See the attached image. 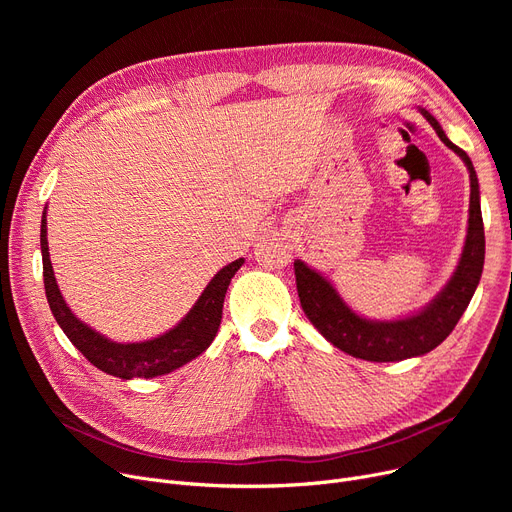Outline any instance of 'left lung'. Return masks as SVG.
I'll list each match as a JSON object with an SVG mask.
<instances>
[{
    "label": "left lung",
    "instance_id": "obj_1",
    "mask_svg": "<svg viewBox=\"0 0 512 512\" xmlns=\"http://www.w3.org/2000/svg\"><path fill=\"white\" fill-rule=\"evenodd\" d=\"M427 122L434 126L438 137L467 164L471 178V203H469V230L463 257L454 276L438 297L421 313L396 321H367L348 309L334 286L321 278L303 261H294V276L305 315L319 334L330 340L340 351L357 359L388 363L425 355L446 340V336L459 324L473 292L479 284L483 257H486V234L479 207V184L469 155L448 141L438 120L423 110Z\"/></svg>",
    "mask_w": 512,
    "mask_h": 512
}]
</instances>
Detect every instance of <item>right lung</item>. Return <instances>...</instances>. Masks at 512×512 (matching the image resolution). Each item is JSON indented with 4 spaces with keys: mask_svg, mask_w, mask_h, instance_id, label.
<instances>
[{
    "mask_svg": "<svg viewBox=\"0 0 512 512\" xmlns=\"http://www.w3.org/2000/svg\"><path fill=\"white\" fill-rule=\"evenodd\" d=\"M47 220L43 215L41 220V253H43V282L49 309L56 317L64 334L70 342L91 361L97 369L116 375L122 380L132 378H155V375L170 373L184 363L199 357L205 348L213 342L218 334L224 297L232 276L240 270L245 259H236L228 263L224 270L213 276L207 284L195 307L188 311V315L180 324L170 330L168 334L147 340V342H132V344H116L112 340L103 338L83 321L74 317V313L66 307L62 292L53 278L51 261H49V247H47Z\"/></svg>",
    "mask_w": 512,
    "mask_h": 512,
    "instance_id": "add662e5",
    "label": "right lung"
}]
</instances>
